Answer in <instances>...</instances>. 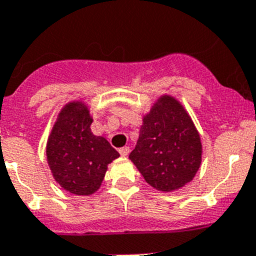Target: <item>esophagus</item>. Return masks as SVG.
<instances>
[{
	"instance_id": "34e87169",
	"label": "esophagus",
	"mask_w": 256,
	"mask_h": 256,
	"mask_svg": "<svg viewBox=\"0 0 256 256\" xmlns=\"http://www.w3.org/2000/svg\"><path fill=\"white\" fill-rule=\"evenodd\" d=\"M118 151H120V154H121V156H128V152H130V148H128V146H124L122 147V148L118 150Z\"/></svg>"
}]
</instances>
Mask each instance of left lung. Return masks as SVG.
Here are the masks:
<instances>
[{"mask_svg":"<svg viewBox=\"0 0 256 256\" xmlns=\"http://www.w3.org/2000/svg\"><path fill=\"white\" fill-rule=\"evenodd\" d=\"M201 155V138L192 118L175 97L164 94L143 117L128 158L150 186L172 192L192 182Z\"/></svg>","mask_w":256,"mask_h":256,"instance_id":"left-lung-1","label":"left lung"}]
</instances>
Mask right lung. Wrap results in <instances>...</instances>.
<instances>
[{
    "mask_svg": "<svg viewBox=\"0 0 256 256\" xmlns=\"http://www.w3.org/2000/svg\"><path fill=\"white\" fill-rule=\"evenodd\" d=\"M92 122L84 102H68L58 114L46 147L54 178L78 196L93 194L101 186L108 164L120 156L106 139L93 134Z\"/></svg>",
    "mask_w": 256,
    "mask_h": 256,
    "instance_id": "obj_1",
    "label": "right lung"
}]
</instances>
